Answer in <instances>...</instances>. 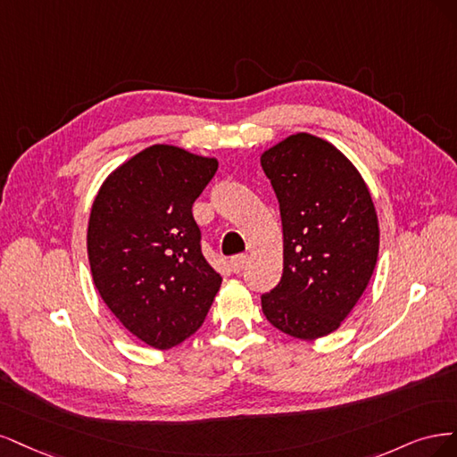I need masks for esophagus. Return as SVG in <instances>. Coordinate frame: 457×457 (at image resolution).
I'll return each mask as SVG.
<instances>
[{
  "label": "esophagus",
  "instance_id": "34e87169",
  "mask_svg": "<svg viewBox=\"0 0 457 457\" xmlns=\"http://www.w3.org/2000/svg\"><path fill=\"white\" fill-rule=\"evenodd\" d=\"M246 262H248V256L245 254H239V256H233L229 260V268L233 273H243L245 268H246Z\"/></svg>",
  "mask_w": 457,
  "mask_h": 457
}]
</instances>
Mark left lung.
I'll return each instance as SVG.
<instances>
[{
	"mask_svg": "<svg viewBox=\"0 0 457 457\" xmlns=\"http://www.w3.org/2000/svg\"><path fill=\"white\" fill-rule=\"evenodd\" d=\"M283 222V277L262 294L275 328L317 340L340 328L374 273L379 228L362 176L327 140L298 132L260 157Z\"/></svg>",
	"mask_w": 457,
	"mask_h": 457,
	"instance_id": "1",
	"label": "left lung"
}]
</instances>
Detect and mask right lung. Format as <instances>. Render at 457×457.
Segmentation results:
<instances>
[{"instance_id": "obj_1", "label": "right lung", "mask_w": 457, "mask_h": 457, "mask_svg": "<svg viewBox=\"0 0 457 457\" xmlns=\"http://www.w3.org/2000/svg\"><path fill=\"white\" fill-rule=\"evenodd\" d=\"M216 169L214 157L155 144L117 167L95 197L87 229L95 287L121 325L155 349L197 332L222 285L191 212Z\"/></svg>"}]
</instances>
